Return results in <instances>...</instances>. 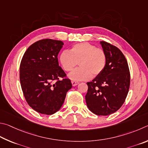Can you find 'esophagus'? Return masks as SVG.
Masks as SVG:
<instances>
[{"label":"esophagus","mask_w":148,"mask_h":148,"mask_svg":"<svg viewBox=\"0 0 148 148\" xmlns=\"http://www.w3.org/2000/svg\"><path fill=\"white\" fill-rule=\"evenodd\" d=\"M71 84H72L73 86H76V85H77V84H79V82L75 81H71Z\"/></svg>","instance_id":"esophagus-1"}]
</instances>
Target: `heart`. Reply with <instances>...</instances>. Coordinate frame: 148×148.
I'll return each mask as SVG.
<instances>
[{"instance_id": "heart-1", "label": "heart", "mask_w": 148, "mask_h": 148, "mask_svg": "<svg viewBox=\"0 0 148 148\" xmlns=\"http://www.w3.org/2000/svg\"><path fill=\"white\" fill-rule=\"evenodd\" d=\"M60 61L64 69L72 71L77 64L80 67L74 70L69 77L75 81H85L95 77L104 70L107 55L104 50L92 43L82 42L73 45L68 51H64L60 55Z\"/></svg>"}]
</instances>
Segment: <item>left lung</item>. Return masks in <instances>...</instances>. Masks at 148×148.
<instances>
[{
  "label": "left lung",
  "mask_w": 148,
  "mask_h": 148,
  "mask_svg": "<svg viewBox=\"0 0 148 148\" xmlns=\"http://www.w3.org/2000/svg\"><path fill=\"white\" fill-rule=\"evenodd\" d=\"M100 43L107 55V63L101 73L87 82L85 99L91 112L107 116L116 112L125 102L130 86V72L120 49L104 41Z\"/></svg>",
  "instance_id": "1"
}]
</instances>
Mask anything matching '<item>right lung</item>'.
Segmentation results:
<instances>
[{"label": "right lung", "instance_id": "add662e5", "mask_svg": "<svg viewBox=\"0 0 148 148\" xmlns=\"http://www.w3.org/2000/svg\"><path fill=\"white\" fill-rule=\"evenodd\" d=\"M63 45L60 40H39L27 49L21 62L19 77L23 95L30 107L40 114L56 112L72 87L58 64V54Z\"/></svg>", "mask_w": 148, "mask_h": 148}]
</instances>
